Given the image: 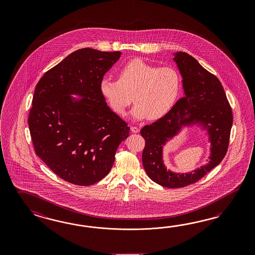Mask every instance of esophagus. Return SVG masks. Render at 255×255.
Masks as SVG:
<instances>
[{"label": "esophagus", "instance_id": "esophagus-1", "mask_svg": "<svg viewBox=\"0 0 255 255\" xmlns=\"http://www.w3.org/2000/svg\"><path fill=\"white\" fill-rule=\"evenodd\" d=\"M130 129L133 133H138V131H139V128H138V127H134V126L131 127Z\"/></svg>", "mask_w": 255, "mask_h": 255}]
</instances>
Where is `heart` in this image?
<instances>
[{
  "mask_svg": "<svg viewBox=\"0 0 255 255\" xmlns=\"http://www.w3.org/2000/svg\"><path fill=\"white\" fill-rule=\"evenodd\" d=\"M119 79L109 76L100 82V91L111 109L124 116L136 102L131 115L137 120H157L173 108L181 89V77L171 67H158L142 59H132L119 70Z\"/></svg>",
  "mask_w": 255,
  "mask_h": 255,
  "instance_id": "obj_1",
  "label": "heart"
}]
</instances>
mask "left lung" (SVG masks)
Segmentation results:
<instances>
[{"instance_id": "obj_1", "label": "left lung", "mask_w": 255, "mask_h": 255, "mask_svg": "<svg viewBox=\"0 0 255 255\" xmlns=\"http://www.w3.org/2000/svg\"><path fill=\"white\" fill-rule=\"evenodd\" d=\"M173 58L182 74L184 96L165 117L146 125L140 130L145 139L142 165L149 178L161 186L180 188L197 182L226 156L233 115L226 92L218 78L204 69L185 52ZM201 125L211 142L210 162L189 174L167 171L162 161V148L185 125Z\"/></svg>"}]
</instances>
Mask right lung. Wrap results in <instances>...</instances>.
<instances>
[{"label": "right lung", "instance_id": "obj_1", "mask_svg": "<svg viewBox=\"0 0 255 255\" xmlns=\"http://www.w3.org/2000/svg\"><path fill=\"white\" fill-rule=\"evenodd\" d=\"M121 52L82 48L44 73L28 123L37 155L66 182L88 186L109 173L129 127L110 109L100 82ZM71 94L81 96L76 100Z\"/></svg>", "mask_w": 255, "mask_h": 255}]
</instances>
